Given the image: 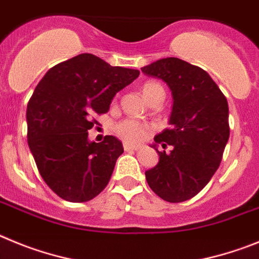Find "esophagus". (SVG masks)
I'll use <instances>...</instances> for the list:
<instances>
[{
    "mask_svg": "<svg viewBox=\"0 0 259 259\" xmlns=\"http://www.w3.org/2000/svg\"><path fill=\"white\" fill-rule=\"evenodd\" d=\"M124 150L125 151H137V150H139V146H135V144L124 143Z\"/></svg>",
    "mask_w": 259,
    "mask_h": 259,
    "instance_id": "obj_1",
    "label": "esophagus"
}]
</instances>
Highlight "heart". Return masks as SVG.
<instances>
[{
  "label": "heart",
  "mask_w": 259,
  "mask_h": 259,
  "mask_svg": "<svg viewBox=\"0 0 259 259\" xmlns=\"http://www.w3.org/2000/svg\"><path fill=\"white\" fill-rule=\"evenodd\" d=\"M142 93L150 102L158 97H165L164 88L155 81H148L144 83L142 86ZM151 132H152L151 125L135 118H125L117 122L115 126L116 135L126 143H139L144 141L151 134Z\"/></svg>",
  "instance_id": "heart-1"
}]
</instances>
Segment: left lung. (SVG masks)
<instances>
[{"instance_id":"obj_1","label":"left lung","mask_w":259,"mask_h":259,"mask_svg":"<svg viewBox=\"0 0 259 259\" xmlns=\"http://www.w3.org/2000/svg\"><path fill=\"white\" fill-rule=\"evenodd\" d=\"M161 78L173 93L169 124L155 137L160 161L147 170L151 190L169 202L192 199L220 167L230 137L228 103L204 69L178 58H165L142 68ZM160 144L167 151H158Z\"/></svg>"}]
</instances>
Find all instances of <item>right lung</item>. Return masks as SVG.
I'll list each match as a JSON object with an SVG mask.
<instances>
[{"label": "right lung", "instance_id": "obj_1", "mask_svg": "<svg viewBox=\"0 0 259 259\" xmlns=\"http://www.w3.org/2000/svg\"><path fill=\"white\" fill-rule=\"evenodd\" d=\"M138 76V69L80 54L49 69L36 86L27 107L28 146L45 183L63 200L89 201L108 185L122 144L112 135L89 142L88 132Z\"/></svg>", "mask_w": 259, "mask_h": 259}]
</instances>
